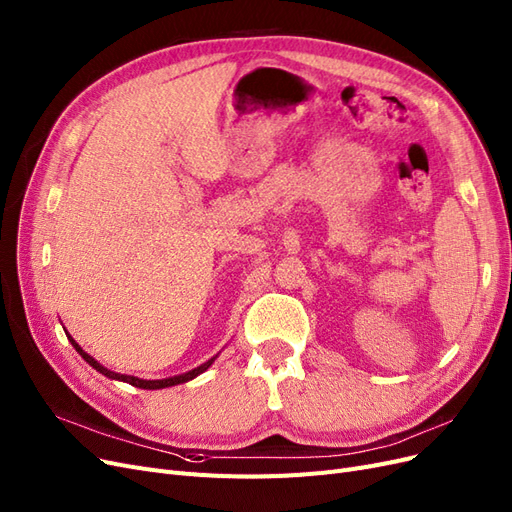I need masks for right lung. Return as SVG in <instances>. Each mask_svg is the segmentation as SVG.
<instances>
[{
  "label": "right lung",
  "instance_id": "add662e5",
  "mask_svg": "<svg viewBox=\"0 0 512 512\" xmlns=\"http://www.w3.org/2000/svg\"><path fill=\"white\" fill-rule=\"evenodd\" d=\"M65 333H67V331H65ZM67 337H69L71 346L75 348V352H80V356L84 358V361H86L92 369H97V371L103 373L105 377H111V380H120V382H126V384H130V386H137V388H143V390H160V388H168V386L185 384V382H189V380H194L196 375L204 373L208 367H211V365L215 363V358H217V356H213L211 361H206L204 365H200V367H196V369H192V371H187V373L175 375V377H166V380H141V377H135V375H122V373H116V371H109V369L103 367L99 361H94V358H92L90 354H86L69 333H67Z\"/></svg>",
  "mask_w": 512,
  "mask_h": 512
}]
</instances>
